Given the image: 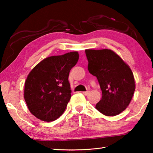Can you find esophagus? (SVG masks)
<instances>
[{"instance_id":"34e87169","label":"esophagus","mask_w":153,"mask_h":153,"mask_svg":"<svg viewBox=\"0 0 153 153\" xmlns=\"http://www.w3.org/2000/svg\"><path fill=\"white\" fill-rule=\"evenodd\" d=\"M82 93H83V94H84V95H86V96H87L88 94H89V91H86V92H83Z\"/></svg>"}]
</instances>
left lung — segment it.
<instances>
[{
  "label": "left lung",
  "instance_id": "obj_1",
  "mask_svg": "<svg viewBox=\"0 0 153 153\" xmlns=\"http://www.w3.org/2000/svg\"><path fill=\"white\" fill-rule=\"evenodd\" d=\"M88 69L97 77L102 98L96 108L107 116H115L128 107L135 91V82L129 67L113 51H85Z\"/></svg>",
  "mask_w": 153,
  "mask_h": 153
}]
</instances>
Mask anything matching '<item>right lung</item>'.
<instances>
[{"label":"right lung","mask_w":153,"mask_h":153,"mask_svg":"<svg viewBox=\"0 0 153 153\" xmlns=\"http://www.w3.org/2000/svg\"><path fill=\"white\" fill-rule=\"evenodd\" d=\"M78 59L77 52L52 56L30 71L25 83L24 98L36 117L52 121L63 113L71 97L69 71Z\"/></svg>","instance_id":"right-lung-1"}]
</instances>
